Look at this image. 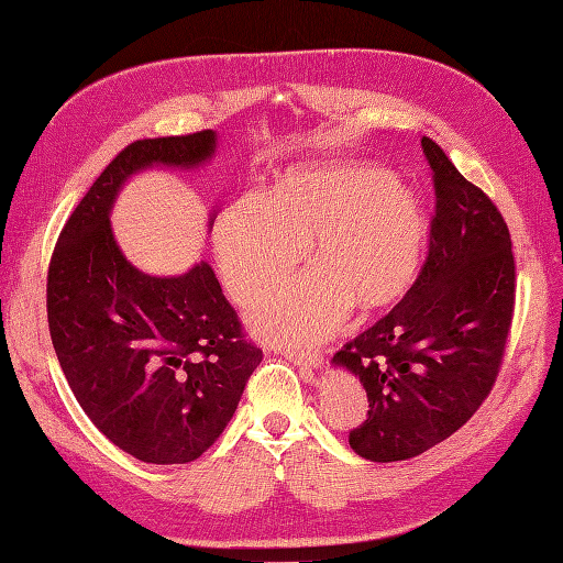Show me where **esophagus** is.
I'll list each match as a JSON object with an SVG mask.
<instances>
[{"mask_svg":"<svg viewBox=\"0 0 563 563\" xmlns=\"http://www.w3.org/2000/svg\"><path fill=\"white\" fill-rule=\"evenodd\" d=\"M284 354L291 360L294 364L302 366L305 371H314L321 368V354L319 352H296V350H284Z\"/></svg>","mask_w":563,"mask_h":563,"instance_id":"esophagus-1","label":"esophagus"}]
</instances>
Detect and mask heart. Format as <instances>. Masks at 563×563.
I'll return each mask as SVG.
<instances>
[{
  "label": "heart",
  "instance_id": "b5f03b06",
  "mask_svg": "<svg viewBox=\"0 0 563 563\" xmlns=\"http://www.w3.org/2000/svg\"><path fill=\"white\" fill-rule=\"evenodd\" d=\"M424 240L420 203L373 166H302L279 178L267 201L244 197L218 218L213 249L236 302L279 286L308 246L317 272L251 310L261 335L310 345L356 310L399 300L413 284Z\"/></svg>",
  "mask_w": 563,
  "mask_h": 563
}]
</instances>
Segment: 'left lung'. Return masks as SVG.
Returning <instances> with one entry per match:
<instances>
[{
  "mask_svg": "<svg viewBox=\"0 0 563 563\" xmlns=\"http://www.w3.org/2000/svg\"><path fill=\"white\" fill-rule=\"evenodd\" d=\"M420 145L434 185L428 258L401 302L333 356L366 387V420L350 446L373 463L416 457L479 411L515 317L517 267L503 213L432 139Z\"/></svg>",
  "mask_w": 563,
  "mask_h": 563,
  "instance_id": "obj_1",
  "label": "left lung"
}]
</instances>
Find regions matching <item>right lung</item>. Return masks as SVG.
<instances>
[{"mask_svg":"<svg viewBox=\"0 0 563 563\" xmlns=\"http://www.w3.org/2000/svg\"><path fill=\"white\" fill-rule=\"evenodd\" d=\"M213 131L143 139L103 168L63 225L46 275V317L65 380L96 428L143 463H192L236 411L263 350L213 269L150 277L119 251L110 207L152 164L197 166Z\"/></svg>","mask_w":563,"mask_h":563,"instance_id":"obj_1","label":"right lung"}]
</instances>
